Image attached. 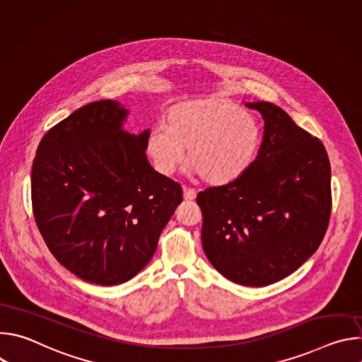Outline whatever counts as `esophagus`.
<instances>
[{"mask_svg":"<svg viewBox=\"0 0 362 362\" xmlns=\"http://www.w3.org/2000/svg\"><path fill=\"white\" fill-rule=\"evenodd\" d=\"M196 197V192L193 189H189V187H183V199L185 200H193Z\"/></svg>","mask_w":362,"mask_h":362,"instance_id":"esophagus-1","label":"esophagus"}]
</instances>
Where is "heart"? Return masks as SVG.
<instances>
[{
	"instance_id": "obj_1",
	"label": "heart",
	"mask_w": 362,
	"mask_h": 362,
	"mask_svg": "<svg viewBox=\"0 0 362 362\" xmlns=\"http://www.w3.org/2000/svg\"><path fill=\"white\" fill-rule=\"evenodd\" d=\"M259 147L257 120L219 97L177 103L166 116L165 129L153 130L146 140V151L160 175L172 176L187 150L189 170L215 186L239 179Z\"/></svg>"
}]
</instances>
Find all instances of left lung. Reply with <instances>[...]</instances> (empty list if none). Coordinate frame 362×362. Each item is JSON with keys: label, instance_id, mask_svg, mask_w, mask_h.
Returning <instances> with one entry per match:
<instances>
[{"label": "left lung", "instance_id": "8db88e82", "mask_svg": "<svg viewBox=\"0 0 362 362\" xmlns=\"http://www.w3.org/2000/svg\"><path fill=\"white\" fill-rule=\"evenodd\" d=\"M265 122L253 165L236 180L199 192L202 245L225 278L267 286L295 272L321 245L332 196L318 137L268 101L246 103Z\"/></svg>", "mask_w": 362, "mask_h": 362}]
</instances>
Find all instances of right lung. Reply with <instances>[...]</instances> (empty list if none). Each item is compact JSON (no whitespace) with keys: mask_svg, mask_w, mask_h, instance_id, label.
Masks as SVG:
<instances>
[{"mask_svg":"<svg viewBox=\"0 0 362 362\" xmlns=\"http://www.w3.org/2000/svg\"><path fill=\"white\" fill-rule=\"evenodd\" d=\"M127 110L100 100L41 139L31 172L37 228L56 259L95 285L136 276L182 202L177 182L146 159L148 130H122Z\"/></svg>","mask_w":362,"mask_h":362,"instance_id":"right-lung-1","label":"right lung"}]
</instances>
